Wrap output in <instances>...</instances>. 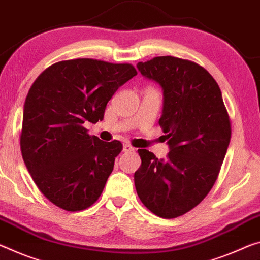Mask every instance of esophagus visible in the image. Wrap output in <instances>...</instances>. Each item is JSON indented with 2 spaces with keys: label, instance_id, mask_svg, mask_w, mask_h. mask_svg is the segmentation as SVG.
<instances>
[{
  "label": "esophagus",
  "instance_id": "1",
  "mask_svg": "<svg viewBox=\"0 0 260 260\" xmlns=\"http://www.w3.org/2000/svg\"><path fill=\"white\" fill-rule=\"evenodd\" d=\"M122 150L125 151V152H131V151H134V150H135V148H134V147H132L131 145H128V143H125V145H123Z\"/></svg>",
  "mask_w": 260,
  "mask_h": 260
}]
</instances>
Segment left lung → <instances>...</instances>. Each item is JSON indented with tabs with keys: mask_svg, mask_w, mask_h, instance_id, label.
Listing matches in <instances>:
<instances>
[{
	"mask_svg": "<svg viewBox=\"0 0 260 260\" xmlns=\"http://www.w3.org/2000/svg\"><path fill=\"white\" fill-rule=\"evenodd\" d=\"M137 67L163 89L158 123L170 151L163 160L138 150L135 188L151 213L175 219L199 205L215 184L232 138L230 118L219 84L193 61L156 56Z\"/></svg>",
	"mask_w": 260,
	"mask_h": 260,
	"instance_id": "8db88e82",
	"label": "left lung"
}]
</instances>
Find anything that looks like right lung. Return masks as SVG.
Returning <instances> with one entry per match:
<instances>
[{
  "mask_svg": "<svg viewBox=\"0 0 260 260\" xmlns=\"http://www.w3.org/2000/svg\"><path fill=\"white\" fill-rule=\"evenodd\" d=\"M137 74L129 63L66 60L31 85L20 151L37 187L57 207L83 211L101 197L122 143L91 137L83 123L102 121L114 92Z\"/></svg>",
  "mask_w": 260,
  "mask_h": 260,
  "instance_id": "1",
  "label": "right lung"
}]
</instances>
